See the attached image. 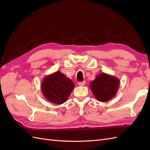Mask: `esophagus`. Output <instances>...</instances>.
Segmentation results:
<instances>
[{"label": "esophagus", "mask_w": 150, "mask_h": 150, "mask_svg": "<svg viewBox=\"0 0 150 150\" xmlns=\"http://www.w3.org/2000/svg\"><path fill=\"white\" fill-rule=\"evenodd\" d=\"M85 83H86V81H83V82H79L78 83V84H79L80 86H83L85 85Z\"/></svg>", "instance_id": "1"}]
</instances>
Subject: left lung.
Returning a JSON list of instances; mask_svg holds the SVG:
<instances>
[{"label": "left lung", "mask_w": 150, "mask_h": 150, "mask_svg": "<svg viewBox=\"0 0 150 150\" xmlns=\"http://www.w3.org/2000/svg\"><path fill=\"white\" fill-rule=\"evenodd\" d=\"M120 81L117 77L102 73L90 83V89L97 100L105 102L116 96Z\"/></svg>", "instance_id": "obj_1"}]
</instances>
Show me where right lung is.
<instances>
[{"label":"right lung","instance_id":"add662e5","mask_svg":"<svg viewBox=\"0 0 150 150\" xmlns=\"http://www.w3.org/2000/svg\"><path fill=\"white\" fill-rule=\"evenodd\" d=\"M74 88L71 80L59 71L45 76L41 84V92L45 98L57 105L67 102Z\"/></svg>","mask_w":150,"mask_h":150}]
</instances>
